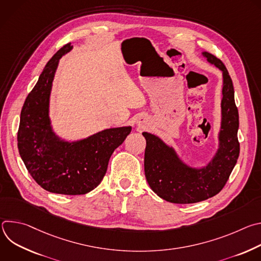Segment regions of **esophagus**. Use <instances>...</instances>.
Listing matches in <instances>:
<instances>
[{
    "instance_id": "1",
    "label": "esophagus",
    "mask_w": 261,
    "mask_h": 261,
    "mask_svg": "<svg viewBox=\"0 0 261 261\" xmlns=\"http://www.w3.org/2000/svg\"><path fill=\"white\" fill-rule=\"evenodd\" d=\"M138 125H139V126H144V125H145L144 119H140V120L138 121Z\"/></svg>"
}]
</instances>
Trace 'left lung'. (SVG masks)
<instances>
[{"instance_id": "8db88e82", "label": "left lung", "mask_w": 261, "mask_h": 261, "mask_svg": "<svg viewBox=\"0 0 261 261\" xmlns=\"http://www.w3.org/2000/svg\"><path fill=\"white\" fill-rule=\"evenodd\" d=\"M202 55L223 73L220 142L212 161L200 169L192 168L182 163L173 148L166 145L159 137L147 132L142 133L146 140L144 152L146 180L159 197L172 203L199 202L218 194L227 182L240 155L239 111L234 102L231 77L220 59L206 51Z\"/></svg>"}]
</instances>
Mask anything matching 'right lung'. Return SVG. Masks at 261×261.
<instances>
[{
    "label": "right lung",
    "mask_w": 261,
    "mask_h": 261,
    "mask_svg": "<svg viewBox=\"0 0 261 261\" xmlns=\"http://www.w3.org/2000/svg\"><path fill=\"white\" fill-rule=\"evenodd\" d=\"M64 45L48 61L20 113L17 132L19 155L36 182L46 191L86 194L101 182L110 156L131 132V127L110 128L75 142L61 140L48 117L49 96L59 61L72 49Z\"/></svg>",
    "instance_id": "obj_1"
}]
</instances>
